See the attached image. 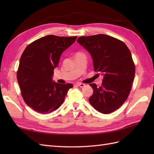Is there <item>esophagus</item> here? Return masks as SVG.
<instances>
[{
  "instance_id": "obj_1",
  "label": "esophagus",
  "mask_w": 154,
  "mask_h": 154,
  "mask_svg": "<svg viewBox=\"0 0 154 154\" xmlns=\"http://www.w3.org/2000/svg\"><path fill=\"white\" fill-rule=\"evenodd\" d=\"M77 85L80 87H84L85 86V85L83 84V83H77Z\"/></svg>"
}]
</instances>
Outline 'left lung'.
Wrapping results in <instances>:
<instances>
[{"instance_id":"8db88e82","label":"left lung","mask_w":154,"mask_h":154,"mask_svg":"<svg viewBox=\"0 0 154 154\" xmlns=\"http://www.w3.org/2000/svg\"><path fill=\"white\" fill-rule=\"evenodd\" d=\"M77 42L89 52L94 69L103 75L102 85H89L93 94L89 101L94 109L109 114L125 102L135 76V65L126 45L105 34L81 36Z\"/></svg>"}]
</instances>
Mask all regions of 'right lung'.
<instances>
[{
    "mask_svg": "<svg viewBox=\"0 0 154 154\" xmlns=\"http://www.w3.org/2000/svg\"><path fill=\"white\" fill-rule=\"evenodd\" d=\"M77 39L48 35L26 48L20 60L17 80L24 102L38 112L48 114L63 103L71 83L60 84L52 79L62 53Z\"/></svg>",
    "mask_w": 154,
    "mask_h": 154,
    "instance_id": "1",
    "label": "right lung"
}]
</instances>
